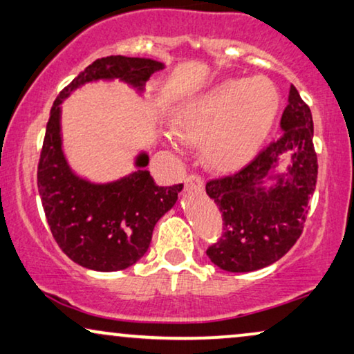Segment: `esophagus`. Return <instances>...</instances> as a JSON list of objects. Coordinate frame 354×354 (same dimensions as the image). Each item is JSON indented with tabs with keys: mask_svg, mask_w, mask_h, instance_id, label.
Here are the masks:
<instances>
[{
	"mask_svg": "<svg viewBox=\"0 0 354 354\" xmlns=\"http://www.w3.org/2000/svg\"><path fill=\"white\" fill-rule=\"evenodd\" d=\"M184 184H186L187 191H191V189H196V191H201L202 186H203V181H202L201 176L191 175V176L186 178V181H184Z\"/></svg>",
	"mask_w": 354,
	"mask_h": 354,
	"instance_id": "34e87169",
	"label": "esophagus"
}]
</instances>
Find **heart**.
<instances>
[{
	"label": "heart",
	"instance_id": "heart-1",
	"mask_svg": "<svg viewBox=\"0 0 354 354\" xmlns=\"http://www.w3.org/2000/svg\"><path fill=\"white\" fill-rule=\"evenodd\" d=\"M279 94L266 78L226 80L184 99L168 118L171 133L186 146H201L203 160L216 171L250 162L274 123ZM165 134L168 146L176 139Z\"/></svg>",
	"mask_w": 354,
	"mask_h": 354
}]
</instances>
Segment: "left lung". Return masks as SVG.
Listing matches in <instances>:
<instances>
[{"instance_id": "1", "label": "left lung", "mask_w": 354, "mask_h": 354, "mask_svg": "<svg viewBox=\"0 0 354 354\" xmlns=\"http://www.w3.org/2000/svg\"><path fill=\"white\" fill-rule=\"evenodd\" d=\"M281 131L243 170L207 183V196L220 208L225 229L207 255L221 270H261L286 255L300 237L316 187L317 158L311 111L293 84ZM286 158L288 167L281 171Z\"/></svg>"}]
</instances>
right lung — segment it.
<instances>
[{"label": "right lung", "instance_id": "right-lung-1", "mask_svg": "<svg viewBox=\"0 0 354 354\" xmlns=\"http://www.w3.org/2000/svg\"><path fill=\"white\" fill-rule=\"evenodd\" d=\"M165 64L152 59L109 56L94 61L64 88L53 104L38 163V192L53 237L66 255L93 271L127 270L146 255L156 223L170 212L183 184L157 186L146 151L134 157L136 170L112 181H91L72 170L64 151L62 107L88 83L118 82L139 96Z\"/></svg>", "mask_w": 354, "mask_h": 354}]
</instances>
